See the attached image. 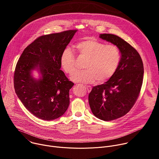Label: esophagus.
Wrapping results in <instances>:
<instances>
[{
  "label": "esophagus",
  "mask_w": 159,
  "mask_h": 159,
  "mask_svg": "<svg viewBox=\"0 0 159 159\" xmlns=\"http://www.w3.org/2000/svg\"><path fill=\"white\" fill-rule=\"evenodd\" d=\"M85 87H86V88H87V90L88 93L90 92V90H91V89H92L91 86H90V85H85Z\"/></svg>",
  "instance_id": "34e87169"
}]
</instances>
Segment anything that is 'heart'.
Instances as JSON below:
<instances>
[{
    "mask_svg": "<svg viewBox=\"0 0 159 159\" xmlns=\"http://www.w3.org/2000/svg\"><path fill=\"white\" fill-rule=\"evenodd\" d=\"M79 57L86 58L84 70L76 72L71 79L75 82L102 83L109 80L116 72L121 61V53L114 44H106L94 38L86 37L75 44ZM64 72L72 75L75 70V61L69 48H65L60 57Z\"/></svg>",
    "mask_w": 159,
    "mask_h": 159,
    "instance_id": "obj_1",
    "label": "heart"
}]
</instances>
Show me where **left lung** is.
Masks as SVG:
<instances>
[{
	"label": "left lung",
	"instance_id": "obj_1",
	"mask_svg": "<svg viewBox=\"0 0 159 159\" xmlns=\"http://www.w3.org/2000/svg\"><path fill=\"white\" fill-rule=\"evenodd\" d=\"M99 38L116 45L121 53L114 75L104 84L93 87L89 95L94 115L107 121L127 114L137 101L143 83V64L138 52L120 37L101 34Z\"/></svg>",
	"mask_w": 159,
	"mask_h": 159
}]
</instances>
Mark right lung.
Instances as JSON below:
<instances>
[{
  "instance_id": "add662e5",
  "label": "right lung",
  "mask_w": 159,
  "mask_h": 159,
  "mask_svg": "<svg viewBox=\"0 0 159 159\" xmlns=\"http://www.w3.org/2000/svg\"><path fill=\"white\" fill-rule=\"evenodd\" d=\"M77 30L43 35L25 49L14 74L15 92L25 107L43 120L62 116L69 106V90L74 84L60 70V57ZM36 69L39 80L31 75Z\"/></svg>"
}]
</instances>
